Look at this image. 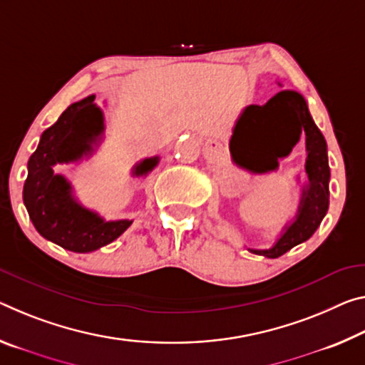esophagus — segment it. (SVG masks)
<instances>
[{
	"label": "esophagus",
	"mask_w": 365,
	"mask_h": 365,
	"mask_svg": "<svg viewBox=\"0 0 365 365\" xmlns=\"http://www.w3.org/2000/svg\"><path fill=\"white\" fill-rule=\"evenodd\" d=\"M210 148H211V149H216V148H217V143H211Z\"/></svg>",
	"instance_id": "esophagus-1"
}]
</instances>
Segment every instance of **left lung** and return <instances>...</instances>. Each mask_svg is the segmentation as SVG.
Segmentation results:
<instances>
[{
	"instance_id": "left-lung-1",
	"label": "left lung",
	"mask_w": 365,
	"mask_h": 365,
	"mask_svg": "<svg viewBox=\"0 0 365 365\" xmlns=\"http://www.w3.org/2000/svg\"><path fill=\"white\" fill-rule=\"evenodd\" d=\"M302 131L307 135L310 185L304 193L299 216L273 248L252 250L257 255H284L292 247L310 239L325 217L329 196L327 141L312 120L304 97L294 91L277 92L264 106L247 107L234 128L230 153L235 162L258 173L274 170L277 159L291 153Z\"/></svg>"
}]
</instances>
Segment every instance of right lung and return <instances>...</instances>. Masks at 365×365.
I'll return each mask as SVG.
<instances>
[{
    "mask_svg": "<svg viewBox=\"0 0 365 365\" xmlns=\"http://www.w3.org/2000/svg\"><path fill=\"white\" fill-rule=\"evenodd\" d=\"M96 96L69 106L55 125L42 133L36 153L29 159L24 183V205L38 234L66 250L88 253L113 242L131 221L106 222L71 198L69 183L55 175L58 162L76 160L91 151V141L103 130V117L94 106ZM158 158L143 160L136 173H146Z\"/></svg>",
    "mask_w": 365,
    "mask_h": 365,
    "instance_id": "right-lung-1",
    "label": "right lung"
}]
</instances>
